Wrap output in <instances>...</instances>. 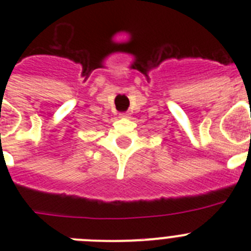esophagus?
<instances>
[{
	"label": "esophagus",
	"mask_w": 251,
	"mask_h": 251,
	"mask_svg": "<svg viewBox=\"0 0 251 251\" xmlns=\"http://www.w3.org/2000/svg\"><path fill=\"white\" fill-rule=\"evenodd\" d=\"M119 117H121V118H129L130 114L129 113H121V114H119Z\"/></svg>",
	"instance_id": "1"
}]
</instances>
